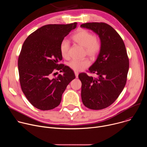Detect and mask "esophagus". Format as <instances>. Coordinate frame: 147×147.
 I'll use <instances>...</instances> for the list:
<instances>
[{
	"label": "esophagus",
	"mask_w": 147,
	"mask_h": 147,
	"mask_svg": "<svg viewBox=\"0 0 147 147\" xmlns=\"http://www.w3.org/2000/svg\"><path fill=\"white\" fill-rule=\"evenodd\" d=\"M74 74H75V76H76V77L77 78L78 77V73L77 71H74Z\"/></svg>",
	"instance_id": "esophagus-1"
}]
</instances>
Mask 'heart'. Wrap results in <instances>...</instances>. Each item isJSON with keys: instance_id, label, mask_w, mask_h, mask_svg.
I'll list each match as a JSON object with an SVG mask.
<instances>
[{"instance_id": "heart-1", "label": "heart", "mask_w": 147, "mask_h": 147, "mask_svg": "<svg viewBox=\"0 0 147 147\" xmlns=\"http://www.w3.org/2000/svg\"><path fill=\"white\" fill-rule=\"evenodd\" d=\"M71 39L74 42L84 48L85 53L91 58L95 57L100 51L101 43L99 39L88 30L82 29L78 31L71 36ZM69 42L66 40H63L60 45V52L64 59H69ZM90 64V61L87 59H74L69 63L68 66L76 71H80L88 67Z\"/></svg>"}]
</instances>
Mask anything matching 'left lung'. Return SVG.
<instances>
[{
    "label": "left lung",
    "instance_id": "8db88e82",
    "mask_svg": "<svg viewBox=\"0 0 147 147\" xmlns=\"http://www.w3.org/2000/svg\"><path fill=\"white\" fill-rule=\"evenodd\" d=\"M81 27L92 30L100 40L101 48L96 61L89 68L98 78L79 74L83 104L91 109L100 110L112 105L123 91L127 81L129 60L124 42L111 26L88 23Z\"/></svg>",
    "mask_w": 147,
    "mask_h": 147
}]
</instances>
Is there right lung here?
<instances>
[{
  "mask_svg": "<svg viewBox=\"0 0 147 147\" xmlns=\"http://www.w3.org/2000/svg\"><path fill=\"white\" fill-rule=\"evenodd\" d=\"M77 24L42 26L30 34L23 45L18 60L20 85L27 99L38 109L48 111L59 106L63 93L76 78L69 67L59 63L62 60L60 45ZM56 70L64 74L52 78Z\"/></svg>",
  "mask_w": 147,
  "mask_h": 147,
  "instance_id": "add662e5",
  "label": "right lung"
}]
</instances>
